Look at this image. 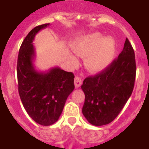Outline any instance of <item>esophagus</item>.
Here are the masks:
<instances>
[{
  "instance_id": "obj_1",
  "label": "esophagus",
  "mask_w": 149,
  "mask_h": 149,
  "mask_svg": "<svg viewBox=\"0 0 149 149\" xmlns=\"http://www.w3.org/2000/svg\"><path fill=\"white\" fill-rule=\"evenodd\" d=\"M82 84V81L81 79L79 77H74V86L76 88H78L81 86Z\"/></svg>"
}]
</instances>
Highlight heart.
<instances>
[{
  "label": "heart",
  "instance_id": "obj_1",
  "mask_svg": "<svg viewBox=\"0 0 149 149\" xmlns=\"http://www.w3.org/2000/svg\"><path fill=\"white\" fill-rule=\"evenodd\" d=\"M72 48L77 54L88 55L85 60L86 67L90 72H98L108 66L113 59L116 42L113 38H104L100 33H94L80 38Z\"/></svg>",
  "mask_w": 149,
  "mask_h": 149
}]
</instances>
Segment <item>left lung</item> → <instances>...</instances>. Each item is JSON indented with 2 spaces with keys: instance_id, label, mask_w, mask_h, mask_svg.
Returning <instances> with one entry per match:
<instances>
[{
  "instance_id": "1",
  "label": "left lung",
  "mask_w": 149,
  "mask_h": 149,
  "mask_svg": "<svg viewBox=\"0 0 149 149\" xmlns=\"http://www.w3.org/2000/svg\"><path fill=\"white\" fill-rule=\"evenodd\" d=\"M136 71L134 51L126 38L118 58L99 74L86 77L81 86L85 94L82 113L89 123L104 125L116 118L132 94Z\"/></svg>"
}]
</instances>
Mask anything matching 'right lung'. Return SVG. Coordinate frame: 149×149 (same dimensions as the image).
Segmentation results:
<instances>
[{
    "mask_svg": "<svg viewBox=\"0 0 149 149\" xmlns=\"http://www.w3.org/2000/svg\"><path fill=\"white\" fill-rule=\"evenodd\" d=\"M49 25L45 24L30 30L21 45L17 62L18 93L24 107L36 123L44 126L58 120L68 96L74 89L72 72L59 67L47 72L34 68L33 42L36 34Z\"/></svg>",
    "mask_w": 149,
    "mask_h": 149,
    "instance_id": "obj_1",
    "label": "right lung"
}]
</instances>
